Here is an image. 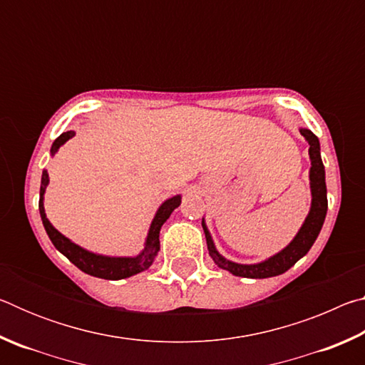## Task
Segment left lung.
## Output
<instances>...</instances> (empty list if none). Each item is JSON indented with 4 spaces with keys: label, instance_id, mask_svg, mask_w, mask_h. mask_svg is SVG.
Returning <instances> with one entry per match:
<instances>
[{
    "label": "left lung",
    "instance_id": "8db88e82",
    "mask_svg": "<svg viewBox=\"0 0 365 365\" xmlns=\"http://www.w3.org/2000/svg\"><path fill=\"white\" fill-rule=\"evenodd\" d=\"M302 137L306 138L309 143V159H311V170H309V180H311V209L306 220L302 222L299 232L296 237L287 245L280 252L270 256L262 262L257 264H238L233 261H228L220 252L215 250V245L212 242L211 233L207 230V225L205 219H202V230L206 235V243L209 250V256L212 261L219 265L220 269L228 270L230 274L237 277H243V279H269V277L280 275L287 272L289 267L299 261L302 256L307 255L311 246L316 242L320 230H322L325 215H327V185H325V168L320 158V143L319 138L314 135L309 128H299Z\"/></svg>",
    "mask_w": 365,
    "mask_h": 365
}]
</instances>
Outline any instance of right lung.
<instances>
[{
  "mask_svg": "<svg viewBox=\"0 0 365 365\" xmlns=\"http://www.w3.org/2000/svg\"><path fill=\"white\" fill-rule=\"evenodd\" d=\"M73 135H76L73 130L61 133L59 137L54 140V143L51 146V156H54L59 148L63 146L67 140H71ZM48 183H49L48 170H43L38 209H40L43 227H45L49 240H51L54 248H56L59 252H63V255L69 259L73 265H77L80 270L85 272V274L93 275V277H98V279H104V280H122V279H127V277L137 275L140 272L150 269V265L154 262V257H156L159 252L160 227L164 225V222L170 217V214L174 212V209L180 206L182 202V196L177 195V196L169 197V200H165L163 205L159 206L156 215H154V219L150 225V230H148L145 248L140 255L132 256V257L103 256V255H96V252H91L88 250L82 248V246L71 242L69 238L64 237L63 233L58 232L56 228L51 225V222L48 220L45 214V206H43V200H45V191H46Z\"/></svg>",
  "mask_w": 365,
  "mask_h": 365,
  "instance_id": "1",
  "label": "right lung"
}]
</instances>
